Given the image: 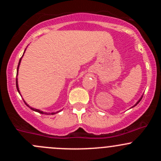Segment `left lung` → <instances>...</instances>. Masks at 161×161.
Returning <instances> with one entry per match:
<instances>
[{"instance_id":"8db88e82","label":"left lung","mask_w":161,"mask_h":161,"mask_svg":"<svg viewBox=\"0 0 161 161\" xmlns=\"http://www.w3.org/2000/svg\"><path fill=\"white\" fill-rule=\"evenodd\" d=\"M142 97H141V98H140V99H139V101H137V103H136V104H135V105H134V106H133V107L136 106V105H137V104H138V103H139V102H140V100H142Z\"/></svg>"}]
</instances>
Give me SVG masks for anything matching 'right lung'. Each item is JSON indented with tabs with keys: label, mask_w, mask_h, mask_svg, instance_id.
Segmentation results:
<instances>
[{
	"label": "right lung",
	"mask_w": 161,
	"mask_h": 161,
	"mask_svg": "<svg viewBox=\"0 0 161 161\" xmlns=\"http://www.w3.org/2000/svg\"><path fill=\"white\" fill-rule=\"evenodd\" d=\"M24 53H25V52H24ZM23 55H24V53H23ZM23 55H22V56H23ZM22 58H20V60H19V65H18V68H17V75H18V71H19V65H20V62H21V60H22ZM16 88H17V90H18V92H19V93H20V92H19V86H18V79H16ZM21 95V94H20ZM25 102V101H24ZM25 104L27 105V106L29 107V108H30V109H32V111H36V112H38V113H40V114H57V113H58V112L59 111H58V112H53V113H46V112H43V111H40V110H38V109H35V108H31V107H30L29 106L28 104H27L26 103H25Z\"/></svg>",
	"instance_id": "obj_1"
}]
</instances>
